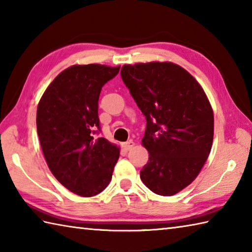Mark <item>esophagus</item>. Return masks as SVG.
Listing matches in <instances>:
<instances>
[{
  "label": "esophagus",
  "instance_id": "esophagus-1",
  "mask_svg": "<svg viewBox=\"0 0 252 252\" xmlns=\"http://www.w3.org/2000/svg\"><path fill=\"white\" fill-rule=\"evenodd\" d=\"M133 146H134V143H133L132 140H129L127 142H126L125 144H123V147H125L126 151H130Z\"/></svg>",
  "mask_w": 252,
  "mask_h": 252
}]
</instances>
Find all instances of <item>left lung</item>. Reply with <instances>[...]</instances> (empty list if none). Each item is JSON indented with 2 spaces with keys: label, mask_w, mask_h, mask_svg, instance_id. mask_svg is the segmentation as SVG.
I'll use <instances>...</instances> for the list:
<instances>
[{
  "label": "left lung",
  "mask_w": 252,
  "mask_h": 252,
  "mask_svg": "<svg viewBox=\"0 0 252 252\" xmlns=\"http://www.w3.org/2000/svg\"><path fill=\"white\" fill-rule=\"evenodd\" d=\"M121 77L146 119L149 151L141 179L156 194H176L193 181L211 152L214 116L204 91L171 62L123 65Z\"/></svg>",
  "instance_id": "1"
}]
</instances>
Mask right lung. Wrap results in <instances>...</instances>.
<instances>
[{
	"instance_id": "right-lung-1",
	"label": "right lung",
	"mask_w": 252,
	"mask_h": 252,
	"mask_svg": "<svg viewBox=\"0 0 252 252\" xmlns=\"http://www.w3.org/2000/svg\"><path fill=\"white\" fill-rule=\"evenodd\" d=\"M119 70L100 64L67 67L38 105L37 131L49 168L66 189L85 198L106 189L119 158V147L95 136L101 88Z\"/></svg>"
}]
</instances>
